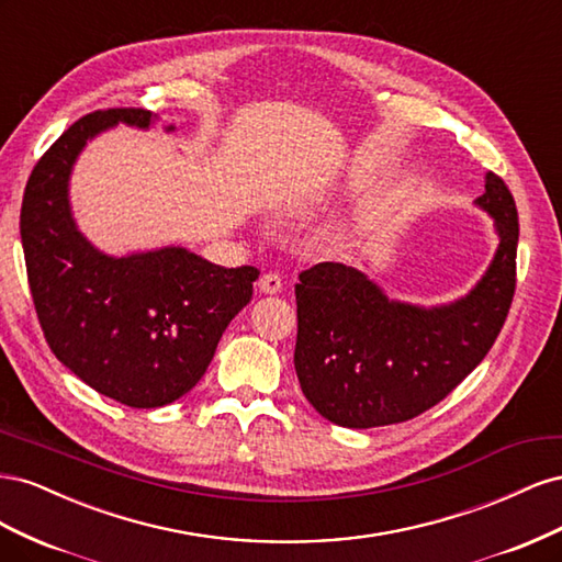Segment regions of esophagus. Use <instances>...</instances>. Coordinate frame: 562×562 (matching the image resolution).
<instances>
[{"label": "esophagus", "instance_id": "esophagus-1", "mask_svg": "<svg viewBox=\"0 0 562 562\" xmlns=\"http://www.w3.org/2000/svg\"><path fill=\"white\" fill-rule=\"evenodd\" d=\"M281 277L277 274V271H269V274H262L260 277V281H258V288H260V293H265V295H277V293H281Z\"/></svg>", "mask_w": 562, "mask_h": 562}]
</instances>
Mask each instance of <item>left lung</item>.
<instances>
[{"instance_id": "8db88e82", "label": "left lung", "mask_w": 562, "mask_h": 562, "mask_svg": "<svg viewBox=\"0 0 562 562\" xmlns=\"http://www.w3.org/2000/svg\"><path fill=\"white\" fill-rule=\"evenodd\" d=\"M495 220L499 246L471 291L422 307L391 300L363 271L321 262L295 285V372L316 413L347 429L398 424L429 411L479 366L516 291L518 211L502 178L473 201Z\"/></svg>"}]
</instances>
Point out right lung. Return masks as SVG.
I'll list each match as a JSON object with an SVG mask.
<instances>
[{"instance_id": "add662e5", "label": "right lung", "mask_w": 562, "mask_h": 562, "mask_svg": "<svg viewBox=\"0 0 562 562\" xmlns=\"http://www.w3.org/2000/svg\"><path fill=\"white\" fill-rule=\"evenodd\" d=\"M155 122L133 108L81 116L37 161L21 209L27 281L50 351L98 394L131 407L173 403L203 378L260 277L182 246L114 258L79 232L70 176L81 149L116 124L147 131Z\"/></svg>"}]
</instances>
